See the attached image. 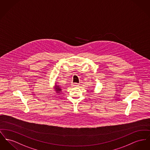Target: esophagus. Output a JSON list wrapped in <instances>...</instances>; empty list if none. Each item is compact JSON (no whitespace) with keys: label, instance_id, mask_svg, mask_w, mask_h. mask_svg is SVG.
Returning a JSON list of instances; mask_svg holds the SVG:
<instances>
[{"label":"esophagus","instance_id":"obj_1","mask_svg":"<svg viewBox=\"0 0 150 150\" xmlns=\"http://www.w3.org/2000/svg\"><path fill=\"white\" fill-rule=\"evenodd\" d=\"M79 84H78V83H72V86L73 87H78V86H79Z\"/></svg>","mask_w":150,"mask_h":150}]
</instances>
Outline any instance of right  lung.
Wrapping results in <instances>:
<instances>
[{
	"label": "right lung",
	"mask_w": 150,
	"mask_h": 150,
	"mask_svg": "<svg viewBox=\"0 0 150 150\" xmlns=\"http://www.w3.org/2000/svg\"><path fill=\"white\" fill-rule=\"evenodd\" d=\"M54 89L55 90V91L57 93L59 94V93H61V92H62V87H60L59 85L57 84L56 83H55V85L54 86Z\"/></svg>",
	"instance_id": "1"
}]
</instances>
